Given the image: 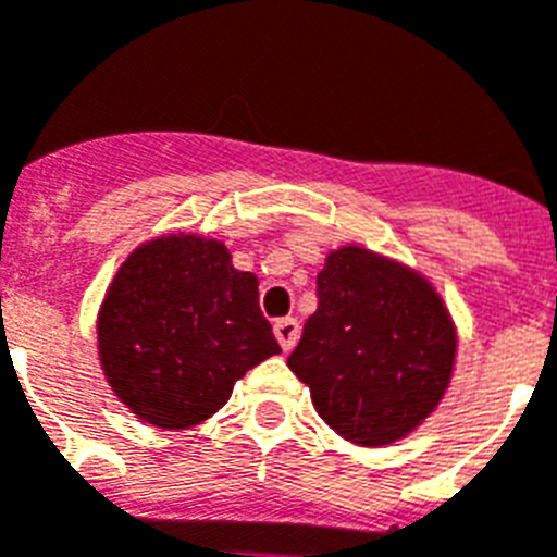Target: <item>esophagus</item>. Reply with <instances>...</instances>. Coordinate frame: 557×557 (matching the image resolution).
I'll list each match as a JSON object with an SVG mask.
<instances>
[{"instance_id": "esophagus-1", "label": "esophagus", "mask_w": 557, "mask_h": 557, "mask_svg": "<svg viewBox=\"0 0 557 557\" xmlns=\"http://www.w3.org/2000/svg\"><path fill=\"white\" fill-rule=\"evenodd\" d=\"M275 338L282 344V350L289 352L296 347V338H298V321L296 319H278L273 327Z\"/></svg>"}]
</instances>
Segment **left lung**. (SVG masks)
Instances as JSON below:
<instances>
[{"label": "left lung", "mask_w": 557, "mask_h": 557, "mask_svg": "<svg viewBox=\"0 0 557 557\" xmlns=\"http://www.w3.org/2000/svg\"><path fill=\"white\" fill-rule=\"evenodd\" d=\"M319 307L287 358L330 430L384 447L424 424L449 387L458 333L418 270L347 245L315 278Z\"/></svg>", "instance_id": "1"}]
</instances>
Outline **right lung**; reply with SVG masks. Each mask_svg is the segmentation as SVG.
I'll use <instances>...</instances> for the list:
<instances>
[{"label": "right lung", "mask_w": 557, "mask_h": 557, "mask_svg": "<svg viewBox=\"0 0 557 557\" xmlns=\"http://www.w3.org/2000/svg\"><path fill=\"white\" fill-rule=\"evenodd\" d=\"M96 335L110 389L162 430L207 421L247 370L282 352L259 278L233 268L224 242L196 233L150 238L124 259Z\"/></svg>", "instance_id": "add662e5"}]
</instances>
